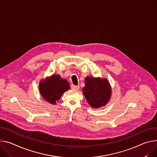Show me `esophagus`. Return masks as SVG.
Returning <instances> with one entry per match:
<instances>
[{
  "mask_svg": "<svg viewBox=\"0 0 157 157\" xmlns=\"http://www.w3.org/2000/svg\"><path fill=\"white\" fill-rule=\"evenodd\" d=\"M71 89L75 90H77L79 89V86L78 85H71Z\"/></svg>",
  "mask_w": 157,
  "mask_h": 157,
  "instance_id": "obj_1",
  "label": "esophagus"
}]
</instances>
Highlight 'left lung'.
Returning a JSON list of instances; mask_svg holds the SVG:
<instances>
[{"label": "left lung", "instance_id": "left-lung-1", "mask_svg": "<svg viewBox=\"0 0 157 157\" xmlns=\"http://www.w3.org/2000/svg\"><path fill=\"white\" fill-rule=\"evenodd\" d=\"M85 85L82 91L92 108L97 109L106 105L111 94V87L107 79L87 77L85 78Z\"/></svg>", "mask_w": 157, "mask_h": 157}]
</instances>
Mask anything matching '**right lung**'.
Listing matches in <instances>:
<instances>
[{
	"label": "right lung",
	"mask_w": 157,
	"mask_h": 157,
	"mask_svg": "<svg viewBox=\"0 0 157 157\" xmlns=\"http://www.w3.org/2000/svg\"><path fill=\"white\" fill-rule=\"evenodd\" d=\"M70 89V85L67 80L63 79L59 75H53L39 84L41 95L51 104H56L63 92Z\"/></svg>",
	"instance_id": "right-lung-1"
}]
</instances>
